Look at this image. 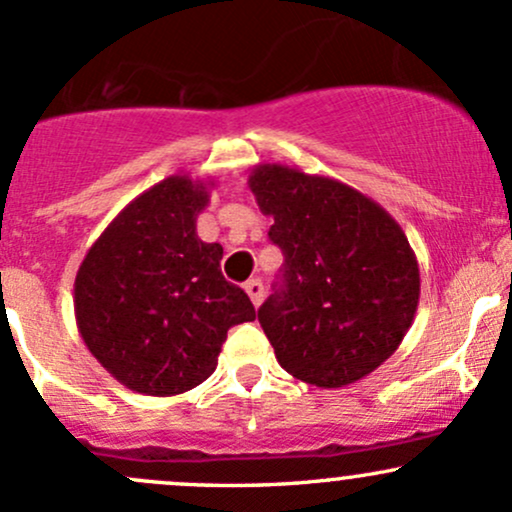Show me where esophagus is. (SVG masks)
I'll return each instance as SVG.
<instances>
[{
	"mask_svg": "<svg viewBox=\"0 0 512 512\" xmlns=\"http://www.w3.org/2000/svg\"><path fill=\"white\" fill-rule=\"evenodd\" d=\"M245 291H247V296H250V301L255 303V306H260L262 299H265V284H262L260 279H250V282L245 284Z\"/></svg>",
	"mask_w": 512,
	"mask_h": 512,
	"instance_id": "34e87169",
	"label": "esophagus"
}]
</instances>
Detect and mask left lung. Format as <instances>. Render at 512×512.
<instances>
[{
	"label": "left lung",
	"mask_w": 512,
	"mask_h": 512,
	"mask_svg": "<svg viewBox=\"0 0 512 512\" xmlns=\"http://www.w3.org/2000/svg\"><path fill=\"white\" fill-rule=\"evenodd\" d=\"M247 187L284 252L282 289L257 311L277 362L320 389L372 374L418 311V257L403 228L350 184L282 162L252 167Z\"/></svg>",
	"instance_id": "8db88e82"
}]
</instances>
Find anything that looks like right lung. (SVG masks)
Returning <instances> with one entry per match:
<instances>
[{
    "mask_svg": "<svg viewBox=\"0 0 512 512\" xmlns=\"http://www.w3.org/2000/svg\"><path fill=\"white\" fill-rule=\"evenodd\" d=\"M213 187L170 174L116 213L77 269V330L126 389H194L216 369L228 330L255 320L245 291L221 274L223 247L196 235Z\"/></svg>",
    "mask_w": 512,
    "mask_h": 512,
    "instance_id": "1",
    "label": "right lung"
}]
</instances>
